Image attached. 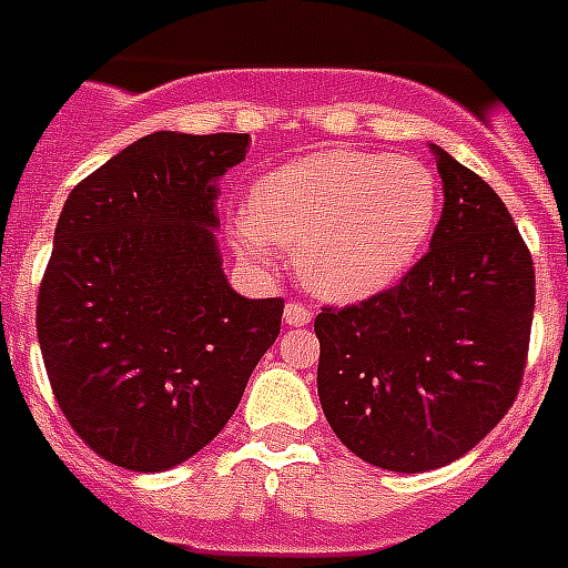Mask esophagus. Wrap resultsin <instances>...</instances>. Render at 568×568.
Segmentation results:
<instances>
[{
  "instance_id": "obj_1",
  "label": "esophagus",
  "mask_w": 568,
  "mask_h": 568,
  "mask_svg": "<svg viewBox=\"0 0 568 568\" xmlns=\"http://www.w3.org/2000/svg\"><path fill=\"white\" fill-rule=\"evenodd\" d=\"M284 324L305 327V324H312V312L303 303H287V308H284Z\"/></svg>"
}]
</instances>
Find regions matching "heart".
<instances>
[{
    "label": "heart",
    "instance_id": "b5f03b06",
    "mask_svg": "<svg viewBox=\"0 0 568 568\" xmlns=\"http://www.w3.org/2000/svg\"><path fill=\"white\" fill-rule=\"evenodd\" d=\"M437 223V183L413 159L327 149L268 171L232 239L253 263L291 253L305 287L352 303L388 291Z\"/></svg>",
    "mask_w": 568,
    "mask_h": 568
}]
</instances>
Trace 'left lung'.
Instances as JSON below:
<instances>
[{
    "label": "left lung",
    "mask_w": 568,
    "mask_h": 568,
    "mask_svg": "<svg viewBox=\"0 0 568 568\" xmlns=\"http://www.w3.org/2000/svg\"><path fill=\"white\" fill-rule=\"evenodd\" d=\"M432 149L444 180L432 251L400 284L315 317L329 428L357 458L400 474L444 468L501 422L535 312L532 256L505 201Z\"/></svg>",
    "instance_id": "8db88e82"
}]
</instances>
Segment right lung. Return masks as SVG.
<instances>
[{
	"mask_svg": "<svg viewBox=\"0 0 568 568\" xmlns=\"http://www.w3.org/2000/svg\"><path fill=\"white\" fill-rule=\"evenodd\" d=\"M247 134L159 131L72 189L36 329L72 432L128 470H168L226 428L284 300L229 287L213 241L216 180Z\"/></svg>",
	"mask_w": 568,
	"mask_h": 568,
	"instance_id": "1",
	"label": "right lung"
}]
</instances>
